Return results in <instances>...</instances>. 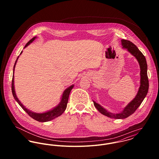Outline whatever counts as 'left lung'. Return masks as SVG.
I'll use <instances>...</instances> for the list:
<instances>
[{
  "instance_id": "obj_1",
  "label": "left lung",
  "mask_w": 159,
  "mask_h": 159,
  "mask_svg": "<svg viewBox=\"0 0 159 159\" xmlns=\"http://www.w3.org/2000/svg\"><path fill=\"white\" fill-rule=\"evenodd\" d=\"M121 42L123 48H126L133 56H134L139 64L141 70V84L138 93L135 98L130 103L128 104V105L124 108L123 111L120 113H111L107 111L105 108L102 107L99 104L93 101L95 107L100 113L114 119H125L132 115L141 104L142 102L146 96L149 89V80L147 73L148 66L144 56L139 50L136 46L130 41L122 39L121 40Z\"/></svg>"
}]
</instances>
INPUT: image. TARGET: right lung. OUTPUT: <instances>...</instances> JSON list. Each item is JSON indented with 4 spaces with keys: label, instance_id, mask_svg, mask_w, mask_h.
Instances as JSON below:
<instances>
[{
    "label": "right lung",
    "instance_id": "add662e5",
    "mask_svg": "<svg viewBox=\"0 0 159 159\" xmlns=\"http://www.w3.org/2000/svg\"><path fill=\"white\" fill-rule=\"evenodd\" d=\"M35 38H36V37H34L30 40H29L27 43V44L25 45L24 48H25L26 46L29 45L30 43H32L35 40ZM21 53H22V51L20 53V54ZM18 57H19V56L18 57V58H17V59H16V61L15 62L14 67H13V74H14V70H15V65L16 64V62H17V60H18ZM73 86H74L72 85V86H70L69 88H68L67 89H66L64 91L63 94H62V96L61 103L58 105V106H57L53 110H51L49 111L44 113H36L32 112V111H29V110H27V108H25L23 106V104L20 102V101L18 100V98H17V97L16 95V93H15V88H14V75H13L12 81H11V91H12V93H13V95L15 99L16 100V102L18 103V104L21 107V108H23V110L29 115L30 117H31L32 118H33L34 119H35V120H37L39 122H47V121H49V120H52L53 119H55L56 117L61 116L62 114L65 111V110H66V109L67 108V103H68L69 95H70V91L73 89Z\"/></svg>",
    "mask_w": 159,
    "mask_h": 159
}]
</instances>
